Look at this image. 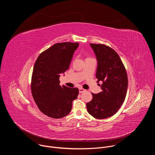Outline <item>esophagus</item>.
<instances>
[{"instance_id": "obj_1", "label": "esophagus", "mask_w": 155, "mask_h": 155, "mask_svg": "<svg viewBox=\"0 0 155 155\" xmlns=\"http://www.w3.org/2000/svg\"><path fill=\"white\" fill-rule=\"evenodd\" d=\"M86 90H84V89H83V88H82V87H80L79 88V93H83V92H84Z\"/></svg>"}]
</instances>
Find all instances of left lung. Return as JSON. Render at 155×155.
<instances>
[{
    "mask_svg": "<svg viewBox=\"0 0 155 155\" xmlns=\"http://www.w3.org/2000/svg\"><path fill=\"white\" fill-rule=\"evenodd\" d=\"M97 61L96 77L102 81V91L93 94L86 104L88 113L97 119L113 116L124 102L127 89V75L117 53L103 44H90ZM100 86V84H99Z\"/></svg>",
    "mask_w": 155,
    "mask_h": 155,
    "instance_id": "1",
    "label": "left lung"
}]
</instances>
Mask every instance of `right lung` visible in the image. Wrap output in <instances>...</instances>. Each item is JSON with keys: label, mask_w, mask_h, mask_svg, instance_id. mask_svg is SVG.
Listing matches in <instances>:
<instances>
[{"label": "right lung", "mask_w": 155, "mask_h": 155, "mask_svg": "<svg viewBox=\"0 0 155 155\" xmlns=\"http://www.w3.org/2000/svg\"><path fill=\"white\" fill-rule=\"evenodd\" d=\"M78 43L62 42L53 45L37 58L33 69L31 91L40 111L53 118H61L71 111L72 101L79 90L59 85L61 74L67 71Z\"/></svg>", "instance_id": "1"}]
</instances>
